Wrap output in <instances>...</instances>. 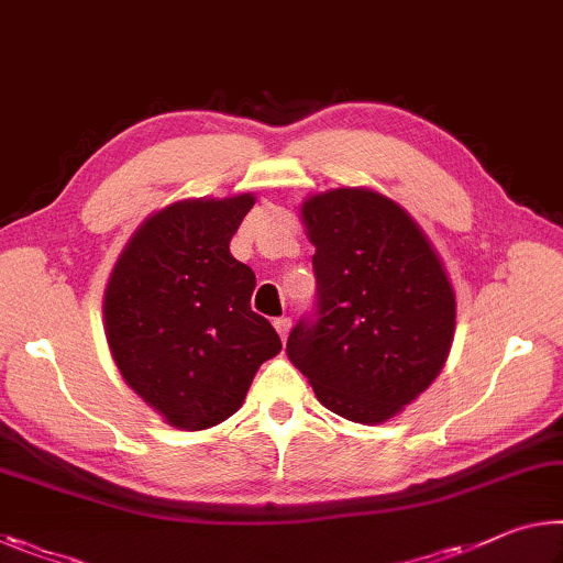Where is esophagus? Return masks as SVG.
<instances>
[{
    "instance_id": "34e87169",
    "label": "esophagus",
    "mask_w": 563,
    "mask_h": 563,
    "mask_svg": "<svg viewBox=\"0 0 563 563\" xmlns=\"http://www.w3.org/2000/svg\"><path fill=\"white\" fill-rule=\"evenodd\" d=\"M273 325H275V330H278V335L285 341V338H288V330H290V318H288V316L275 318Z\"/></svg>"
}]
</instances>
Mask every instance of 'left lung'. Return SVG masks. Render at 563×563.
I'll return each mask as SVG.
<instances>
[{
    "mask_svg": "<svg viewBox=\"0 0 563 563\" xmlns=\"http://www.w3.org/2000/svg\"><path fill=\"white\" fill-rule=\"evenodd\" d=\"M316 245V306L288 338V358L320 404L355 423L398 413L439 376L456 296L421 228L361 187L302 205Z\"/></svg>",
    "mask_w": 563,
    "mask_h": 563,
    "instance_id": "obj_1",
    "label": "left lung"
}]
</instances>
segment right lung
<instances>
[{
  "mask_svg": "<svg viewBox=\"0 0 563 563\" xmlns=\"http://www.w3.org/2000/svg\"><path fill=\"white\" fill-rule=\"evenodd\" d=\"M253 195L175 202L145 220L104 290L107 343L122 378L185 431L243 406L261 363L280 351L250 308L255 273L230 253Z\"/></svg>",
  "mask_w": 563,
  "mask_h": 563,
  "instance_id": "obj_1",
  "label": "right lung"
}]
</instances>
